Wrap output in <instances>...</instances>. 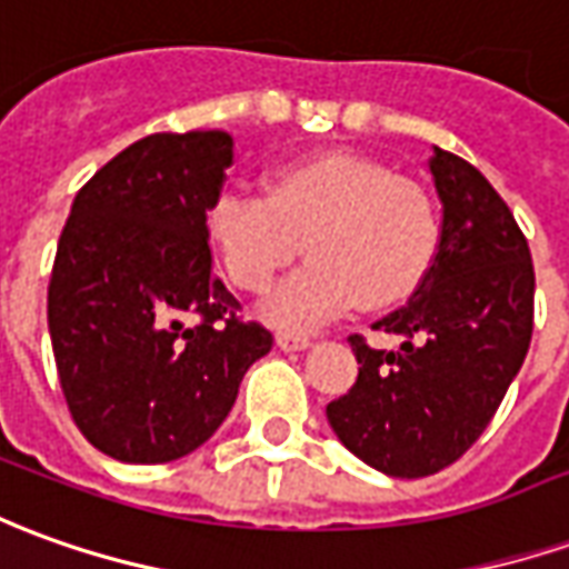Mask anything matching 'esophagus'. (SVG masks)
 Wrapping results in <instances>:
<instances>
[{
	"label": "esophagus",
	"mask_w": 569,
	"mask_h": 569,
	"mask_svg": "<svg viewBox=\"0 0 569 569\" xmlns=\"http://www.w3.org/2000/svg\"><path fill=\"white\" fill-rule=\"evenodd\" d=\"M277 345H280L283 351H305V348H311V336L292 332V329H280V332H277Z\"/></svg>",
	"instance_id": "1"
}]
</instances>
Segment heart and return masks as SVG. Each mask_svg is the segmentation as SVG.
I'll list each match as a JSON object with an SVG mask.
<instances>
[{
  "label": "heart",
  "mask_w": 569,
  "mask_h": 569,
  "mask_svg": "<svg viewBox=\"0 0 569 569\" xmlns=\"http://www.w3.org/2000/svg\"><path fill=\"white\" fill-rule=\"evenodd\" d=\"M209 233L233 286L264 292L301 252H311L264 301L289 329H311L360 301L391 308L409 298L440 249V209L425 184L357 153H320L268 178V197L224 190Z\"/></svg>",
  "instance_id": "1"
}]
</instances>
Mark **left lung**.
<instances>
[{
    "instance_id": "1",
    "label": "left lung",
    "mask_w": 569,
    "mask_h": 569,
    "mask_svg": "<svg viewBox=\"0 0 569 569\" xmlns=\"http://www.w3.org/2000/svg\"><path fill=\"white\" fill-rule=\"evenodd\" d=\"M443 202L440 249L403 308L372 323L397 351L348 336L351 391L326 407L348 450L391 478H428L483 435L533 339L530 246L483 174L435 147L428 160Z\"/></svg>"
}]
</instances>
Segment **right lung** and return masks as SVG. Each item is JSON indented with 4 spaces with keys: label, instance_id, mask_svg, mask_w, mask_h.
I'll return each instance as SVG.
<instances>
[{
    "label": "right lung",
    "instance_id": "right-lung-1",
    "mask_svg": "<svg viewBox=\"0 0 569 569\" xmlns=\"http://www.w3.org/2000/svg\"><path fill=\"white\" fill-rule=\"evenodd\" d=\"M228 132H157L82 184L58 240L49 332L70 419L119 462H172L216 435L273 336L212 273L206 212Z\"/></svg>",
    "mask_w": 569,
    "mask_h": 569
}]
</instances>
